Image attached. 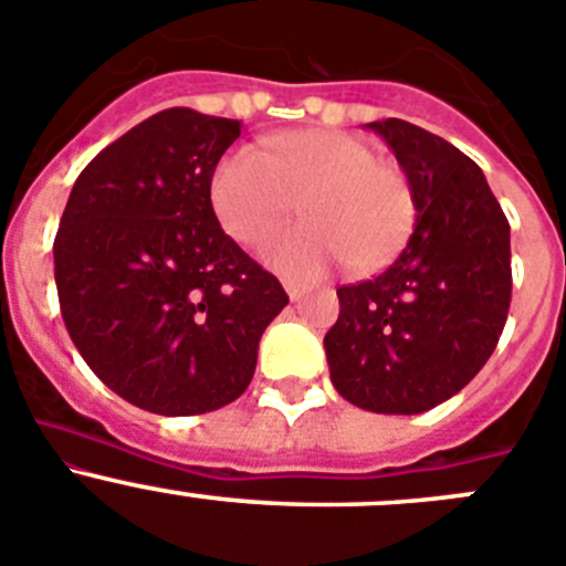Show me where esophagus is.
Returning <instances> with one entry per match:
<instances>
[{
	"instance_id": "obj_1",
	"label": "esophagus",
	"mask_w": 566,
	"mask_h": 566,
	"mask_svg": "<svg viewBox=\"0 0 566 566\" xmlns=\"http://www.w3.org/2000/svg\"><path fill=\"white\" fill-rule=\"evenodd\" d=\"M304 293H307V290H304L302 284H287V295H290V302H302V298H304Z\"/></svg>"
}]
</instances>
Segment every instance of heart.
Segmentation results:
<instances>
[{
    "label": "heart",
    "mask_w": 566,
    "mask_h": 566,
    "mask_svg": "<svg viewBox=\"0 0 566 566\" xmlns=\"http://www.w3.org/2000/svg\"><path fill=\"white\" fill-rule=\"evenodd\" d=\"M208 202L222 231L248 248L262 245L298 202L302 226L273 237L262 253L268 268L295 282L321 276L340 259L355 273L378 271L417 222L409 177L338 129L284 132L271 137L268 155L237 146L213 166Z\"/></svg>",
    "instance_id": "b5f03b06"
}]
</instances>
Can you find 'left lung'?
<instances>
[{
    "instance_id": "left-lung-1",
    "label": "left lung",
    "mask_w": 566,
    "mask_h": 566,
    "mask_svg": "<svg viewBox=\"0 0 566 566\" xmlns=\"http://www.w3.org/2000/svg\"><path fill=\"white\" fill-rule=\"evenodd\" d=\"M417 200L415 233L380 276L338 287L324 335L329 378L353 406L420 415L485 366L511 307V226L476 163L400 118L366 124Z\"/></svg>"
}]
</instances>
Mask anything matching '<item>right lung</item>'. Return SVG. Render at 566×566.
Instances as JSON below:
<instances>
[{"instance_id": "1", "label": "right lung", "mask_w": 566, "mask_h": 566, "mask_svg": "<svg viewBox=\"0 0 566 566\" xmlns=\"http://www.w3.org/2000/svg\"><path fill=\"white\" fill-rule=\"evenodd\" d=\"M239 132L188 106L157 112L93 157L61 213L53 259L67 333L137 409L188 417L233 403L290 302L208 202Z\"/></svg>"}]
</instances>
